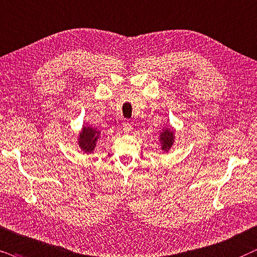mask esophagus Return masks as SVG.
<instances>
[{
  "instance_id": "obj_1",
  "label": "esophagus",
  "mask_w": 257,
  "mask_h": 257,
  "mask_svg": "<svg viewBox=\"0 0 257 257\" xmlns=\"http://www.w3.org/2000/svg\"><path fill=\"white\" fill-rule=\"evenodd\" d=\"M122 129H123V132L124 133H129L133 129V125H132V122H128V121H125V122H123V124H122Z\"/></svg>"
}]
</instances>
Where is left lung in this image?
<instances>
[{
    "label": "left lung",
    "mask_w": 257,
    "mask_h": 257,
    "mask_svg": "<svg viewBox=\"0 0 257 257\" xmlns=\"http://www.w3.org/2000/svg\"><path fill=\"white\" fill-rule=\"evenodd\" d=\"M161 138V145H162V149H170V147L173 145V133L171 131H165L162 134L160 135Z\"/></svg>",
    "instance_id": "obj_1"
}]
</instances>
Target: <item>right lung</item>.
Instances as JSON below:
<instances>
[{
	"instance_id": "obj_1",
	"label": "right lung",
	"mask_w": 257,
	"mask_h": 257,
	"mask_svg": "<svg viewBox=\"0 0 257 257\" xmlns=\"http://www.w3.org/2000/svg\"><path fill=\"white\" fill-rule=\"evenodd\" d=\"M98 132H96L90 126H84L82 133L79 135V146L84 152L91 153L96 147V141L98 139Z\"/></svg>"
}]
</instances>
